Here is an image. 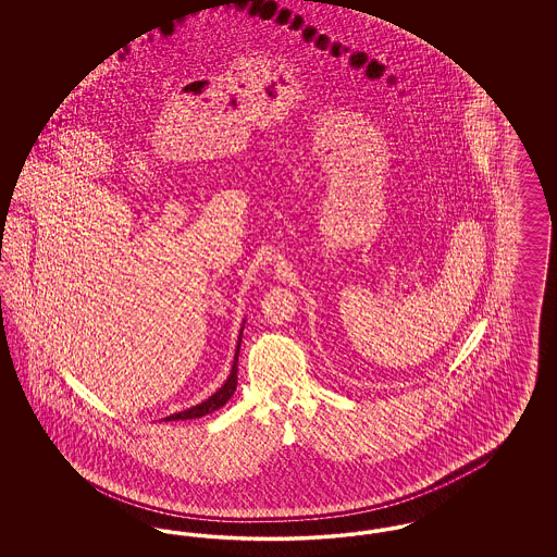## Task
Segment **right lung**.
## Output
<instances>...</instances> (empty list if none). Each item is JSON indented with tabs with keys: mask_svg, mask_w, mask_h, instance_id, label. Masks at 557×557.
Here are the masks:
<instances>
[{
	"mask_svg": "<svg viewBox=\"0 0 557 557\" xmlns=\"http://www.w3.org/2000/svg\"><path fill=\"white\" fill-rule=\"evenodd\" d=\"M242 334V332H239ZM242 341V338H239ZM238 355H239V343L238 350H236V357H234V366H232V373H230V377H227V382L212 395V397L207 398V400H202L200 405H196V407H189L186 411H180V413H173V416H169L166 420H194V418H202V416H207V413H211V411H216L219 407H223L232 395L236 393V386H238Z\"/></svg>",
	"mask_w": 557,
	"mask_h": 557,
	"instance_id": "right-lung-1",
	"label": "right lung"
}]
</instances>
